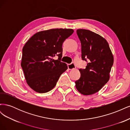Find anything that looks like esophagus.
<instances>
[{
  "instance_id": "34e87169",
  "label": "esophagus",
  "mask_w": 130,
  "mask_h": 130,
  "mask_svg": "<svg viewBox=\"0 0 130 130\" xmlns=\"http://www.w3.org/2000/svg\"><path fill=\"white\" fill-rule=\"evenodd\" d=\"M68 68L69 70H73V69H75L76 67H75V66L74 63H71V64H68Z\"/></svg>"
}]
</instances>
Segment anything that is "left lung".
<instances>
[{
    "label": "left lung",
    "instance_id": "left-lung-1",
    "mask_svg": "<svg viewBox=\"0 0 130 130\" xmlns=\"http://www.w3.org/2000/svg\"><path fill=\"white\" fill-rule=\"evenodd\" d=\"M76 32L81 43L82 58L88 59V63L85 69H79L81 77L75 86L83 95H92L108 81L113 56L107 41L100 35L86 29H78Z\"/></svg>",
    "mask_w": 130,
    "mask_h": 130
}]
</instances>
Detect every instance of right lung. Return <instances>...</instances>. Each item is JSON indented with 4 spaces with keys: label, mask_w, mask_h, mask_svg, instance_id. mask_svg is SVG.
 Masks as SVG:
<instances>
[{
    "label": "right lung",
    "mask_w": 130,
    "mask_h": 130,
    "mask_svg": "<svg viewBox=\"0 0 130 130\" xmlns=\"http://www.w3.org/2000/svg\"><path fill=\"white\" fill-rule=\"evenodd\" d=\"M74 32L72 29H53L38 32L22 50L21 67L26 83L35 92L44 93L53 89L68 66L61 62L62 44ZM57 55L58 60L53 57Z\"/></svg>",
    "instance_id": "right-lung-1"
}]
</instances>
